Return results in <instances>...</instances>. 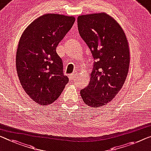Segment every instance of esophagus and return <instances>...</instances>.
<instances>
[{"label": "esophagus", "instance_id": "esophagus-1", "mask_svg": "<svg viewBox=\"0 0 151 151\" xmlns=\"http://www.w3.org/2000/svg\"><path fill=\"white\" fill-rule=\"evenodd\" d=\"M74 78H75V75H69V79L70 80H73L74 79Z\"/></svg>", "mask_w": 151, "mask_h": 151}]
</instances>
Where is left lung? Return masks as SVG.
<instances>
[{
    "label": "left lung",
    "mask_w": 151,
    "mask_h": 151,
    "mask_svg": "<svg viewBox=\"0 0 151 151\" xmlns=\"http://www.w3.org/2000/svg\"><path fill=\"white\" fill-rule=\"evenodd\" d=\"M77 24L93 58L89 83L81 90V96L89 106H102L115 97L127 76L130 58L127 38L117 22L104 13L80 15Z\"/></svg>",
    "instance_id": "8db88e82"
}]
</instances>
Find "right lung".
Here are the masks:
<instances>
[{
	"label": "right lung",
	"mask_w": 151,
	"mask_h": 151,
	"mask_svg": "<svg viewBox=\"0 0 151 151\" xmlns=\"http://www.w3.org/2000/svg\"><path fill=\"white\" fill-rule=\"evenodd\" d=\"M75 18L45 14L27 27L16 53V69L24 91L33 101L48 105L59 98L68 77L56 47L75 23Z\"/></svg>",
	"instance_id": "1"
}]
</instances>
